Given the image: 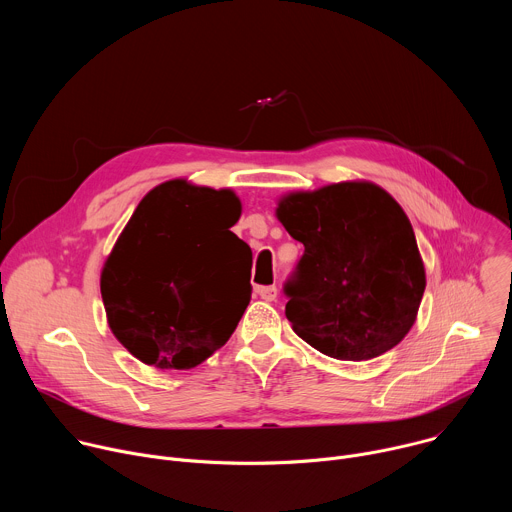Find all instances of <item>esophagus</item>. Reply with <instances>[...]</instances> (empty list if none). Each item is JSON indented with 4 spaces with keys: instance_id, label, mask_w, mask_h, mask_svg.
<instances>
[{
    "instance_id": "1",
    "label": "esophagus",
    "mask_w": 512,
    "mask_h": 512,
    "mask_svg": "<svg viewBox=\"0 0 512 512\" xmlns=\"http://www.w3.org/2000/svg\"><path fill=\"white\" fill-rule=\"evenodd\" d=\"M257 294L261 296V300L273 302L277 298V287L275 285H261V287H257Z\"/></svg>"
}]
</instances>
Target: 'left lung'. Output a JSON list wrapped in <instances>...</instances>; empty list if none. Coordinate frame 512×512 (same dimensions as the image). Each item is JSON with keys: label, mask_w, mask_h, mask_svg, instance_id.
<instances>
[{"label": "left lung", "mask_w": 512, "mask_h": 512, "mask_svg": "<svg viewBox=\"0 0 512 512\" xmlns=\"http://www.w3.org/2000/svg\"><path fill=\"white\" fill-rule=\"evenodd\" d=\"M275 214L304 245L283 285L294 332L338 360L397 346L425 289L415 233L397 200L371 182H340L287 194Z\"/></svg>", "instance_id": "1"}]
</instances>
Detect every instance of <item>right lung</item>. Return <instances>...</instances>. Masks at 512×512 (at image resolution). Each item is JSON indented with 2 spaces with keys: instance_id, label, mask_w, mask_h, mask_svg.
<instances>
[{
  "instance_id": "1",
  "label": "right lung",
  "mask_w": 512,
  "mask_h": 512,
  "mask_svg": "<svg viewBox=\"0 0 512 512\" xmlns=\"http://www.w3.org/2000/svg\"><path fill=\"white\" fill-rule=\"evenodd\" d=\"M231 190L170 180L137 204L101 273L115 338L156 369H192L235 332L251 300V249ZM248 277H244V273Z\"/></svg>"
}]
</instances>
